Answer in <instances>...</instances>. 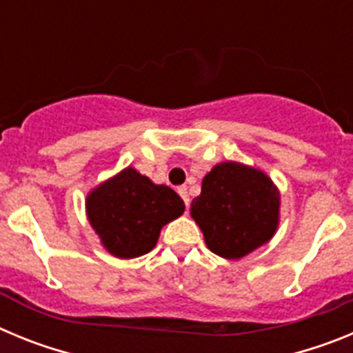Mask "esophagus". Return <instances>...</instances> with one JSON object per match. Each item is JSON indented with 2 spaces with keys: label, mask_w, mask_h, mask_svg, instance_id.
<instances>
[{
  "label": "esophagus",
  "mask_w": 353,
  "mask_h": 353,
  "mask_svg": "<svg viewBox=\"0 0 353 353\" xmlns=\"http://www.w3.org/2000/svg\"><path fill=\"white\" fill-rule=\"evenodd\" d=\"M179 194L182 196V199H183V201H185L187 207H189V201H191V199H189V192H187V187L185 185L179 187Z\"/></svg>",
  "instance_id": "1"
}]
</instances>
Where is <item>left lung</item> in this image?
I'll return each instance as SVG.
<instances>
[{"mask_svg": "<svg viewBox=\"0 0 353 353\" xmlns=\"http://www.w3.org/2000/svg\"><path fill=\"white\" fill-rule=\"evenodd\" d=\"M279 203V191L263 171L228 161L205 174L191 215L212 252L239 260L272 239Z\"/></svg>", "mask_w": 353, "mask_h": 353, "instance_id": "8db88e82", "label": "left lung"}]
</instances>
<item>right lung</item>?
Listing matches in <instances>:
<instances>
[{
    "mask_svg": "<svg viewBox=\"0 0 353 353\" xmlns=\"http://www.w3.org/2000/svg\"><path fill=\"white\" fill-rule=\"evenodd\" d=\"M185 210L168 185H155L134 168L105 180L86 198V214L102 245L117 258H138L157 244L164 224Z\"/></svg>",
    "mask_w": 353,
    "mask_h": 353,
    "instance_id": "obj_1",
    "label": "right lung"
}]
</instances>
